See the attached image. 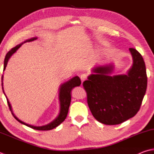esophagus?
Segmentation results:
<instances>
[{
	"mask_svg": "<svg viewBox=\"0 0 154 154\" xmlns=\"http://www.w3.org/2000/svg\"><path fill=\"white\" fill-rule=\"evenodd\" d=\"M86 78H87L86 74H83L81 75V76H80V79H81V80H82V83H83L84 81L86 80Z\"/></svg>",
	"mask_w": 154,
	"mask_h": 154,
	"instance_id": "34e87169",
	"label": "esophagus"
}]
</instances>
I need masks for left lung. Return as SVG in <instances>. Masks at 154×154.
Wrapping results in <instances>:
<instances>
[{
  "instance_id": "1",
  "label": "left lung",
  "mask_w": 154,
  "mask_h": 154,
  "mask_svg": "<svg viewBox=\"0 0 154 154\" xmlns=\"http://www.w3.org/2000/svg\"><path fill=\"white\" fill-rule=\"evenodd\" d=\"M133 64L125 74L112 75L113 63L97 66L83 82L94 117L104 125H118L137 114L146 94V68L141 55L129 48Z\"/></svg>"
}]
</instances>
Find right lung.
Returning a JSON list of instances; mask_svg holds the SVG:
<instances>
[{
    "mask_svg": "<svg viewBox=\"0 0 154 154\" xmlns=\"http://www.w3.org/2000/svg\"><path fill=\"white\" fill-rule=\"evenodd\" d=\"M36 39H37V37H32V38L28 39L27 40H25V41H24L23 42L21 43L20 44H18L17 45H16L15 47L12 49V50L8 51L5 56V62H4L3 71L5 70L6 67H7V63L8 62V60L10 59V57L13 56V54H14L17 50H18V49L21 47L23 43H25L27 42H31L33 41H35V40H36ZM2 80H3V75L2 76V91H3V93L5 95L6 98H7L8 107H9V109L11 110V112H12V115H13V117L21 124L25 125L29 127H31V128L33 129L40 130V131H48V130H51V129L56 128V127L60 125L66 119V117H67L68 112L69 104H70V102H71L72 90L74 88H75V87L79 86L81 85V80L80 79V78L77 76L73 77L72 78H71L70 80L66 81V82H63V84H62V85H60V87H59L60 112H59L58 115H57L53 121H51V122L49 123L48 124H46V125H42V126H35V125H29V124H27L25 122H23V121L17 118L15 115H14V114L13 112L12 107H11V104H10L9 101H8L7 96H6L5 92H4Z\"/></svg>",
    "mask_w": 154,
    "mask_h": 154,
    "instance_id": "obj_1",
    "label": "right lung"
}]
</instances>
